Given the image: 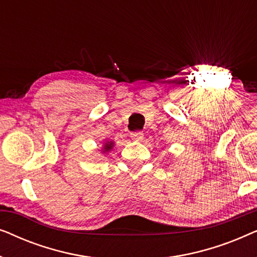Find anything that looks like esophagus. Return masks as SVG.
Returning <instances> with one entry per match:
<instances>
[{"label": "esophagus", "instance_id": "esophagus-1", "mask_svg": "<svg viewBox=\"0 0 257 257\" xmlns=\"http://www.w3.org/2000/svg\"><path fill=\"white\" fill-rule=\"evenodd\" d=\"M131 138L135 140V142H142L144 139V133L143 132H133L131 135Z\"/></svg>", "mask_w": 257, "mask_h": 257}]
</instances>
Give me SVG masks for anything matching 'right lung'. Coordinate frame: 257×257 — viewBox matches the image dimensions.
<instances>
[{"mask_svg": "<svg viewBox=\"0 0 257 257\" xmlns=\"http://www.w3.org/2000/svg\"><path fill=\"white\" fill-rule=\"evenodd\" d=\"M113 146H114L113 140H105V142L103 143V146H101L100 152L103 154H106L110 152L112 149H113Z\"/></svg>", "mask_w": 257, "mask_h": 257, "instance_id": "right-lung-1", "label": "right lung"}]
</instances>
